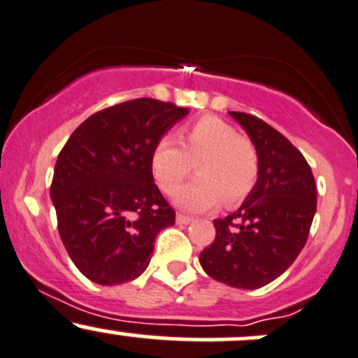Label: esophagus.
Instances as JSON below:
<instances>
[{
	"instance_id": "obj_1",
	"label": "esophagus",
	"mask_w": 358,
	"mask_h": 358,
	"mask_svg": "<svg viewBox=\"0 0 358 358\" xmlns=\"http://www.w3.org/2000/svg\"><path fill=\"white\" fill-rule=\"evenodd\" d=\"M192 222V218L187 215H182V213H176V223H180V225H187V223Z\"/></svg>"
}]
</instances>
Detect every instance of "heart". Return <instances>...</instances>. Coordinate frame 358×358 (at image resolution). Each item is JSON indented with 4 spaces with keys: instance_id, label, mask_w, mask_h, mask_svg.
I'll return each mask as SVG.
<instances>
[{
    "instance_id": "1",
    "label": "heart",
    "mask_w": 358,
    "mask_h": 358,
    "mask_svg": "<svg viewBox=\"0 0 358 358\" xmlns=\"http://www.w3.org/2000/svg\"><path fill=\"white\" fill-rule=\"evenodd\" d=\"M196 168L199 176L175 194V202L187 211H204L220 202L234 206L255 187L259 157L255 143L239 135L232 124L216 115H204L180 135L162 136L150 156L154 178L164 194H173Z\"/></svg>"
}]
</instances>
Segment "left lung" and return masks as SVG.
<instances>
[{"mask_svg": "<svg viewBox=\"0 0 358 358\" xmlns=\"http://www.w3.org/2000/svg\"><path fill=\"white\" fill-rule=\"evenodd\" d=\"M255 143L256 185L232 215L215 220L216 237L199 262L209 277L239 289H258L282 275L308 239L317 187L303 154L265 121L230 112Z\"/></svg>", "mask_w": 358, "mask_h": 358, "instance_id": "8db88e82", "label": "left lung"}]
</instances>
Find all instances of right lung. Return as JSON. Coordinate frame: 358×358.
I'll use <instances>...</instances> for the list:
<instances>
[{
  "instance_id": "1",
  "label": "right lung",
  "mask_w": 358,
  "mask_h": 358,
  "mask_svg": "<svg viewBox=\"0 0 358 358\" xmlns=\"http://www.w3.org/2000/svg\"><path fill=\"white\" fill-rule=\"evenodd\" d=\"M185 107L135 99L90 115L60 150L52 196L59 234L79 272L102 286L136 279L175 209L154 183L150 156Z\"/></svg>"
}]
</instances>
